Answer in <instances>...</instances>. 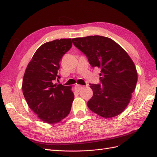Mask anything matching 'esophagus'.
<instances>
[{"label": "esophagus", "instance_id": "34e87169", "mask_svg": "<svg viewBox=\"0 0 157 157\" xmlns=\"http://www.w3.org/2000/svg\"><path fill=\"white\" fill-rule=\"evenodd\" d=\"M82 88H83L82 86L79 85V84H77V85L75 86V91H79Z\"/></svg>", "mask_w": 157, "mask_h": 157}]
</instances>
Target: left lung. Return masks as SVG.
Listing matches in <instances>:
<instances>
[{"label":"left lung","mask_w":157,"mask_h":157,"mask_svg":"<svg viewBox=\"0 0 157 157\" xmlns=\"http://www.w3.org/2000/svg\"><path fill=\"white\" fill-rule=\"evenodd\" d=\"M72 41L87 56L91 66L101 69V84H90L94 94L87 103L88 108L105 118L120 114L130 102L138 80L132 59L109 37L90 36Z\"/></svg>","instance_id":"1"}]
</instances>
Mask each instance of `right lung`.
<instances>
[{"instance_id": "obj_1", "label": "right lung", "mask_w": 157, "mask_h": 157, "mask_svg": "<svg viewBox=\"0 0 157 157\" xmlns=\"http://www.w3.org/2000/svg\"><path fill=\"white\" fill-rule=\"evenodd\" d=\"M72 47L71 39L55 40L37 48L25 70L22 89L30 109L40 120L56 123L71 111V86L54 84L62 56Z\"/></svg>"}]
</instances>
